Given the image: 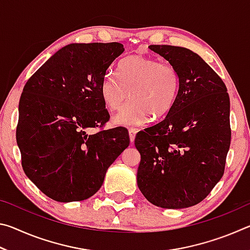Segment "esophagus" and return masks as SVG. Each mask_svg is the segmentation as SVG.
<instances>
[{"label": "esophagus", "instance_id": "34e87169", "mask_svg": "<svg viewBox=\"0 0 250 250\" xmlns=\"http://www.w3.org/2000/svg\"><path fill=\"white\" fill-rule=\"evenodd\" d=\"M138 130L134 129V128H131L129 129V137H130V141L133 142L134 139H135V134H137Z\"/></svg>", "mask_w": 250, "mask_h": 250}]
</instances>
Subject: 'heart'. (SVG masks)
<instances>
[{"instance_id": "b5f03b06", "label": "heart", "mask_w": 250, "mask_h": 250, "mask_svg": "<svg viewBox=\"0 0 250 250\" xmlns=\"http://www.w3.org/2000/svg\"><path fill=\"white\" fill-rule=\"evenodd\" d=\"M180 89L179 71L170 62L140 56L128 57L118 66V77L108 75L101 83L100 94L105 107L118 112L129 98L131 103L113 119L115 125H140L149 119L167 115Z\"/></svg>"}]
</instances>
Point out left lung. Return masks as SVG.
I'll return each instance as SVG.
<instances>
[{
  "label": "left lung",
  "instance_id": "1",
  "mask_svg": "<svg viewBox=\"0 0 250 250\" xmlns=\"http://www.w3.org/2000/svg\"><path fill=\"white\" fill-rule=\"evenodd\" d=\"M180 75L167 117L137 134L141 154L137 181L147 201L186 208L208 195L225 170L230 146L229 96L222 78L191 49L150 45Z\"/></svg>",
  "mask_w": 250,
  "mask_h": 250
}]
</instances>
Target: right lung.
Returning a JSON list of instances; mask_svg holds the SVG:
<instances>
[{"mask_svg": "<svg viewBox=\"0 0 250 250\" xmlns=\"http://www.w3.org/2000/svg\"><path fill=\"white\" fill-rule=\"evenodd\" d=\"M120 43L69 44L27 80L20 99L16 142L25 174L57 202L83 201L104 183L125 147V128L87 134L109 120L100 94Z\"/></svg>", "mask_w": 250, "mask_h": 250, "instance_id": "1", "label": "right lung"}]
</instances>
